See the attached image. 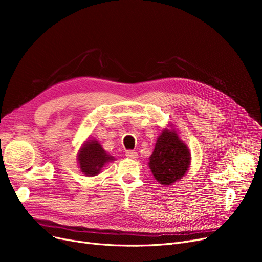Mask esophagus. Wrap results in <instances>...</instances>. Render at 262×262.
Here are the masks:
<instances>
[{
    "label": "esophagus",
    "mask_w": 262,
    "mask_h": 262,
    "mask_svg": "<svg viewBox=\"0 0 262 262\" xmlns=\"http://www.w3.org/2000/svg\"><path fill=\"white\" fill-rule=\"evenodd\" d=\"M125 155H126V157L132 158V160H136V158L138 157V153H137V152H134V150H131V149L126 150V152H125Z\"/></svg>",
    "instance_id": "1"
}]
</instances>
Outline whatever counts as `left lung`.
I'll return each instance as SVG.
<instances>
[{
    "label": "left lung",
    "instance_id": "1",
    "mask_svg": "<svg viewBox=\"0 0 262 262\" xmlns=\"http://www.w3.org/2000/svg\"><path fill=\"white\" fill-rule=\"evenodd\" d=\"M189 164L190 152L186 144L175 131L164 130L148 163L155 179L162 185H171L185 175Z\"/></svg>",
    "mask_w": 262,
    "mask_h": 262
}]
</instances>
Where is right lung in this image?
<instances>
[{
	"label": "right lung",
	"instance_id": "right-lung-1",
	"mask_svg": "<svg viewBox=\"0 0 262 262\" xmlns=\"http://www.w3.org/2000/svg\"><path fill=\"white\" fill-rule=\"evenodd\" d=\"M80 168L86 176H96L106 163L115 161L114 156L108 155L96 140L87 141L78 153Z\"/></svg>",
	"mask_w": 262,
	"mask_h": 262
}]
</instances>
